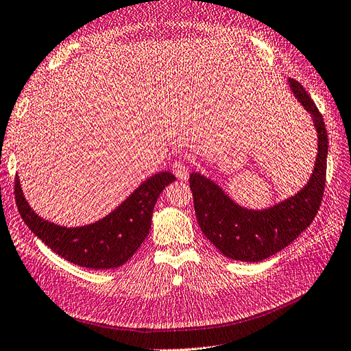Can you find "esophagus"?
<instances>
[{
  "mask_svg": "<svg viewBox=\"0 0 351 351\" xmlns=\"http://www.w3.org/2000/svg\"><path fill=\"white\" fill-rule=\"evenodd\" d=\"M173 173L177 176V178L180 180H186L187 176H189V171H187V167L183 161H176L173 164Z\"/></svg>",
  "mask_w": 351,
  "mask_h": 351,
  "instance_id": "obj_1",
  "label": "esophagus"
}]
</instances>
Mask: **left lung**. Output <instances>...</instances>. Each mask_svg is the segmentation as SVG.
I'll return each instance as SVG.
<instances>
[{"label":"left lung","instance_id":"1","mask_svg":"<svg viewBox=\"0 0 351 351\" xmlns=\"http://www.w3.org/2000/svg\"><path fill=\"white\" fill-rule=\"evenodd\" d=\"M290 88L311 112L317 132V156L313 174L299 193L263 210L234 204L222 189L199 173L190 174L195 214L205 237L224 254L241 262H261L299 237L319 210L325 180L328 134L322 114L302 84L290 79Z\"/></svg>","mask_w":351,"mask_h":351}]
</instances>
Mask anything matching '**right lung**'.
Returning a JSON list of instances; mask_svg holds the SVG:
<instances>
[{
    "label": "right lung",
    "mask_w": 351,
    "mask_h": 351,
    "mask_svg": "<svg viewBox=\"0 0 351 351\" xmlns=\"http://www.w3.org/2000/svg\"><path fill=\"white\" fill-rule=\"evenodd\" d=\"M176 177L161 171L143 182L110 215L89 226L67 228L38 217L26 202L19 177L14 193L26 226L61 258L90 269H110L129 261L151 230L155 202Z\"/></svg>",
    "instance_id": "1"
}]
</instances>
